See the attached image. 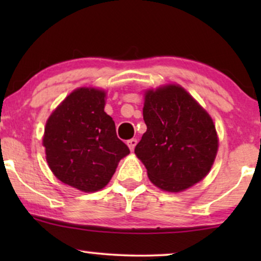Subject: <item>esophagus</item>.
I'll list each match as a JSON object with an SVG mask.
<instances>
[{"label": "esophagus", "mask_w": 261, "mask_h": 261, "mask_svg": "<svg viewBox=\"0 0 261 261\" xmlns=\"http://www.w3.org/2000/svg\"><path fill=\"white\" fill-rule=\"evenodd\" d=\"M128 147H129L130 151H134L135 146H137V139H130V140L127 141Z\"/></svg>", "instance_id": "34e87169"}]
</instances>
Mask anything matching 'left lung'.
Here are the masks:
<instances>
[{
  "mask_svg": "<svg viewBox=\"0 0 261 261\" xmlns=\"http://www.w3.org/2000/svg\"><path fill=\"white\" fill-rule=\"evenodd\" d=\"M147 130L135 146L149 180L166 192H181L204 179L215 162L219 137L209 113L179 84L144 92Z\"/></svg>",
  "mask_w": 261,
  "mask_h": 261,
  "instance_id": "left-lung-1",
  "label": "left lung"
}]
</instances>
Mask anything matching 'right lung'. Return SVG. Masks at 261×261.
Here are the masks:
<instances>
[{"mask_svg":"<svg viewBox=\"0 0 261 261\" xmlns=\"http://www.w3.org/2000/svg\"><path fill=\"white\" fill-rule=\"evenodd\" d=\"M107 91L74 89L46 121L42 146L49 170L62 183L83 192L106 187L129 148L117 138L105 112Z\"/></svg>","mask_w":261,"mask_h":261,"instance_id":"obj_1","label":"right lung"}]
</instances>
